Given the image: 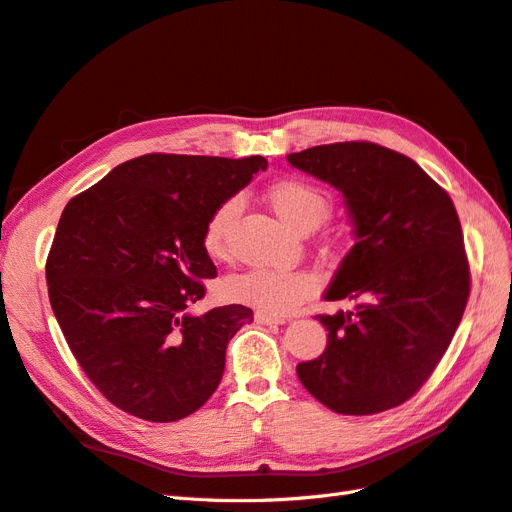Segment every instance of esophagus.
I'll list each match as a JSON object with an SVG mask.
<instances>
[{
  "mask_svg": "<svg viewBox=\"0 0 512 512\" xmlns=\"http://www.w3.org/2000/svg\"><path fill=\"white\" fill-rule=\"evenodd\" d=\"M256 322L258 324H284L286 320L280 318V316H271V314H265V312H256Z\"/></svg>",
  "mask_w": 512,
  "mask_h": 512,
  "instance_id": "34e87169",
  "label": "esophagus"
}]
</instances>
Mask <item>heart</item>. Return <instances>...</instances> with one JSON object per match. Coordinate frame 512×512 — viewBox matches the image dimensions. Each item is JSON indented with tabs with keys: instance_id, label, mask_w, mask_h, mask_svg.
Listing matches in <instances>:
<instances>
[{
	"instance_id": "obj_1",
	"label": "heart",
	"mask_w": 512,
	"mask_h": 512,
	"mask_svg": "<svg viewBox=\"0 0 512 512\" xmlns=\"http://www.w3.org/2000/svg\"><path fill=\"white\" fill-rule=\"evenodd\" d=\"M277 218L290 228L307 232L327 220L331 213V196L305 179L275 181L267 192ZM239 209L237 198H228L211 211L203 228L205 252L222 260L228 256V230ZM316 290V280L305 271L250 269L228 282V294L235 301L252 305L271 316L294 312Z\"/></svg>"
}]
</instances>
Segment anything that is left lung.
Returning a JSON list of instances; mask_svg holds the SVG:
<instances>
[{
    "label": "left lung",
    "mask_w": 512,
    "mask_h": 512,
    "mask_svg": "<svg viewBox=\"0 0 512 512\" xmlns=\"http://www.w3.org/2000/svg\"><path fill=\"white\" fill-rule=\"evenodd\" d=\"M288 162L344 194L352 250L316 316L327 348L297 365L301 384L337 414L365 416L408 401L436 369L470 297V265L451 196L404 153L352 141L290 153Z\"/></svg>",
    "instance_id": "left-lung-1"
}]
</instances>
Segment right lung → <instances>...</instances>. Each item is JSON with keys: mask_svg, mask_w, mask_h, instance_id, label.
Segmentation results:
<instances>
[{"mask_svg": "<svg viewBox=\"0 0 512 512\" xmlns=\"http://www.w3.org/2000/svg\"><path fill=\"white\" fill-rule=\"evenodd\" d=\"M265 168L262 156L147 153L66 205L46 258L49 299L74 359L113 406L173 423L218 389L226 346L254 314L188 312L218 275L203 228Z\"/></svg>", "mask_w": 512, "mask_h": 512, "instance_id": "obj_1", "label": "right lung"}]
</instances>
